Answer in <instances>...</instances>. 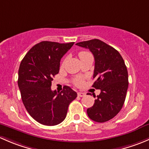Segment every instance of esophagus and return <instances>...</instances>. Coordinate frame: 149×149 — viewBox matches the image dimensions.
I'll use <instances>...</instances> for the list:
<instances>
[{"label": "esophagus", "instance_id": "esophagus-1", "mask_svg": "<svg viewBox=\"0 0 149 149\" xmlns=\"http://www.w3.org/2000/svg\"><path fill=\"white\" fill-rule=\"evenodd\" d=\"M86 94H84V93H82V92H79L78 93V96L80 97H84L85 96Z\"/></svg>", "mask_w": 149, "mask_h": 149}]
</instances>
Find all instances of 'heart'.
<instances>
[{
    "label": "heart",
    "instance_id": "1",
    "mask_svg": "<svg viewBox=\"0 0 149 149\" xmlns=\"http://www.w3.org/2000/svg\"><path fill=\"white\" fill-rule=\"evenodd\" d=\"M89 54H90L89 52H86V51H81V52H80L79 53V56L80 58H84V57L86 56V55H89ZM64 62H65V61H63V63H64ZM73 82H74V84L77 86H81L82 84H83V81H82V79H81L80 77H77V78H76V79H74Z\"/></svg>",
    "mask_w": 149,
    "mask_h": 149
}]
</instances>
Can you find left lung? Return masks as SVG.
I'll use <instances>...</instances> for the list:
<instances>
[{
	"mask_svg": "<svg viewBox=\"0 0 149 149\" xmlns=\"http://www.w3.org/2000/svg\"><path fill=\"white\" fill-rule=\"evenodd\" d=\"M76 45L89 49L94 55L92 87L101 90L87 115L92 120L104 123L116 116L124 104L128 88L127 67L119 52L101 40L94 39Z\"/></svg>",
	"mask_w": 149,
	"mask_h": 149,
	"instance_id": "left-lung-1",
	"label": "left lung"
}]
</instances>
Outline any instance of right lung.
Listing matches in <instances>:
<instances>
[{"instance_id": "1", "label": "right lung", "mask_w": 149, "mask_h": 149, "mask_svg": "<svg viewBox=\"0 0 149 149\" xmlns=\"http://www.w3.org/2000/svg\"><path fill=\"white\" fill-rule=\"evenodd\" d=\"M74 42L43 41L30 49L21 62L18 86L25 108L40 124L56 125L65 120L69 104L77 93L65 86L61 92L51 90L60 62Z\"/></svg>"}]
</instances>
